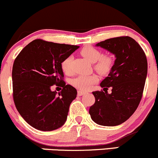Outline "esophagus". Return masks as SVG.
<instances>
[{
  "label": "esophagus",
  "instance_id": "34e87169",
  "mask_svg": "<svg viewBox=\"0 0 158 158\" xmlns=\"http://www.w3.org/2000/svg\"><path fill=\"white\" fill-rule=\"evenodd\" d=\"M85 94H86V92L82 91V90H79V91H78V96H79V97H80V96L84 95Z\"/></svg>",
  "mask_w": 158,
  "mask_h": 158
}]
</instances>
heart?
Instances as JSON below:
<instances>
[{"instance_id": "obj_1", "label": "heart", "mask_w": 158, "mask_h": 158, "mask_svg": "<svg viewBox=\"0 0 158 158\" xmlns=\"http://www.w3.org/2000/svg\"><path fill=\"white\" fill-rule=\"evenodd\" d=\"M81 55L91 63H95L94 68L101 74H106L110 70L112 60L108 56H103L102 52L91 46L83 48L80 51ZM73 57L69 56L61 62V69L65 74H70L72 71L71 63ZM98 81V78L94 74L80 75L72 80L71 83L76 88L81 90H88Z\"/></svg>"}]
</instances>
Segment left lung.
Listing matches in <instances>:
<instances>
[{"label":"left lung","instance_id":"1","mask_svg":"<svg viewBox=\"0 0 158 158\" xmlns=\"http://www.w3.org/2000/svg\"><path fill=\"white\" fill-rule=\"evenodd\" d=\"M96 46L114 54L116 59L108 76L100 83L105 92H92L95 103L90 106L89 114L98 125L118 126L139 106L147 76V59L138 43L128 36L107 39ZM110 86L112 93L108 94Z\"/></svg>","mask_w":158,"mask_h":158}]
</instances>
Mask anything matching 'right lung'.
<instances>
[{"label": "right lung", "instance_id": "obj_1", "mask_svg": "<svg viewBox=\"0 0 158 158\" xmlns=\"http://www.w3.org/2000/svg\"><path fill=\"white\" fill-rule=\"evenodd\" d=\"M77 45L31 41L20 52L12 67L13 99L18 111L32 127L50 131L64 124L77 91L65 85L61 62L79 48ZM53 84L63 90H51Z\"/></svg>", "mask_w": 158, "mask_h": 158}]
</instances>
